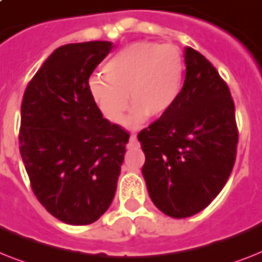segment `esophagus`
<instances>
[{
	"label": "esophagus",
	"instance_id": "34e87169",
	"mask_svg": "<svg viewBox=\"0 0 262 262\" xmlns=\"http://www.w3.org/2000/svg\"><path fill=\"white\" fill-rule=\"evenodd\" d=\"M140 144L137 141V135H132L130 136V140H129V144H127V148L132 149V148H138Z\"/></svg>",
	"mask_w": 262,
	"mask_h": 262
}]
</instances>
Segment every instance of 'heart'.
<instances>
[{"instance_id": "b5f03b06", "label": "heart", "mask_w": 262, "mask_h": 262, "mask_svg": "<svg viewBox=\"0 0 262 262\" xmlns=\"http://www.w3.org/2000/svg\"><path fill=\"white\" fill-rule=\"evenodd\" d=\"M105 77L91 76L89 93L113 124H121L130 103L129 124L159 117L175 105L182 90L184 59L178 47L137 41L116 54L103 67Z\"/></svg>"}]
</instances>
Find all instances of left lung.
I'll list each match as a JSON object with an SVG mask.
<instances>
[{
	"mask_svg": "<svg viewBox=\"0 0 262 262\" xmlns=\"http://www.w3.org/2000/svg\"><path fill=\"white\" fill-rule=\"evenodd\" d=\"M184 61L186 79L175 105L137 136L150 199L165 215L179 220L215 199L233 171L238 144L227 83L191 47Z\"/></svg>",
	"mask_w": 262,
	"mask_h": 262,
	"instance_id": "8db88e82",
	"label": "left lung"
}]
</instances>
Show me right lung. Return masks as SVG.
Listing matches in <instances>:
<instances>
[{
	"label": "right lung",
	"instance_id": "1",
	"mask_svg": "<svg viewBox=\"0 0 262 262\" xmlns=\"http://www.w3.org/2000/svg\"><path fill=\"white\" fill-rule=\"evenodd\" d=\"M110 41L52 52L25 89L18 144L32 191L59 221L90 225L112 205L129 133L103 118L89 79Z\"/></svg>",
	"mask_w": 262,
	"mask_h": 262
}]
</instances>
